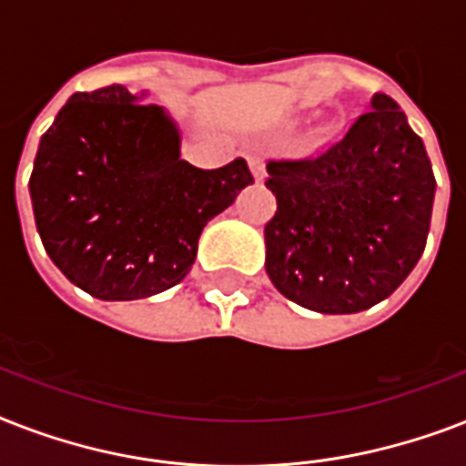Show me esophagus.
Returning <instances> with one entry per match:
<instances>
[{
	"label": "esophagus",
	"instance_id": "1",
	"mask_svg": "<svg viewBox=\"0 0 466 466\" xmlns=\"http://www.w3.org/2000/svg\"><path fill=\"white\" fill-rule=\"evenodd\" d=\"M248 168H251L256 183H261L263 178H266V167H263V159L258 155L248 157Z\"/></svg>",
	"mask_w": 466,
	"mask_h": 466
}]
</instances>
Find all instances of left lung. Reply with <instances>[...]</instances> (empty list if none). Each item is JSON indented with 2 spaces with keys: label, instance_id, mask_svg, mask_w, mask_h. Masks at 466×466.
<instances>
[{
  "label": "left lung",
  "instance_id": "1",
  "mask_svg": "<svg viewBox=\"0 0 466 466\" xmlns=\"http://www.w3.org/2000/svg\"><path fill=\"white\" fill-rule=\"evenodd\" d=\"M278 210L263 229L278 292L321 314L382 302L419 263L435 176L423 140L387 94L305 159L268 161Z\"/></svg>",
  "mask_w": 466,
  "mask_h": 466
}]
</instances>
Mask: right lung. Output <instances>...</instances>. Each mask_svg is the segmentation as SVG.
Segmentation results:
<instances>
[{
  "label": "right lung",
  "instance_id": "obj_1",
  "mask_svg": "<svg viewBox=\"0 0 466 466\" xmlns=\"http://www.w3.org/2000/svg\"><path fill=\"white\" fill-rule=\"evenodd\" d=\"M111 84L72 94L33 161V215L69 283L106 302L152 298L188 276L198 239L241 188L247 161L196 168L168 113Z\"/></svg>",
  "mask_w": 466,
  "mask_h": 466
}]
</instances>
